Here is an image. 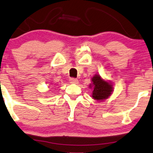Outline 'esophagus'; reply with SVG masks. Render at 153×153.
Returning <instances> with one entry per match:
<instances>
[{
    "instance_id": "esophagus-1",
    "label": "esophagus",
    "mask_w": 153,
    "mask_h": 153,
    "mask_svg": "<svg viewBox=\"0 0 153 153\" xmlns=\"http://www.w3.org/2000/svg\"><path fill=\"white\" fill-rule=\"evenodd\" d=\"M70 83H74V84H77V83H78V80L77 79V78H70Z\"/></svg>"
}]
</instances>
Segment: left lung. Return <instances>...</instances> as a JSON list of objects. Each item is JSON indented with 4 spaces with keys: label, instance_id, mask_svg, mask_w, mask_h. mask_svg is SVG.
<instances>
[{
    "label": "left lung",
    "instance_id": "8db88e82",
    "mask_svg": "<svg viewBox=\"0 0 153 153\" xmlns=\"http://www.w3.org/2000/svg\"><path fill=\"white\" fill-rule=\"evenodd\" d=\"M89 88L93 90L91 94L93 99L98 102L108 99L113 92V85L111 82L104 80L98 74L92 77Z\"/></svg>",
    "mask_w": 153,
    "mask_h": 153
}]
</instances>
